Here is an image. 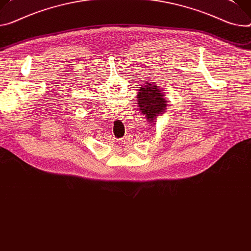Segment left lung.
<instances>
[{"mask_svg": "<svg viewBox=\"0 0 251 251\" xmlns=\"http://www.w3.org/2000/svg\"><path fill=\"white\" fill-rule=\"evenodd\" d=\"M137 101L139 111L149 123L153 124H155L158 116H161L166 112L168 105L165 95L159 89V86L151 82H147L146 85L140 87Z\"/></svg>", "mask_w": 251, "mask_h": 251, "instance_id": "obj_1", "label": "left lung"}]
</instances>
